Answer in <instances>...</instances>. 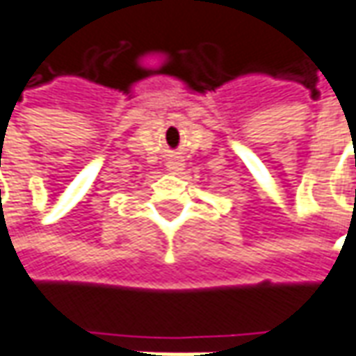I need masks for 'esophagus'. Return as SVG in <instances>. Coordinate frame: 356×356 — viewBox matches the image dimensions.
Segmentation results:
<instances>
[{"mask_svg":"<svg viewBox=\"0 0 356 356\" xmlns=\"http://www.w3.org/2000/svg\"><path fill=\"white\" fill-rule=\"evenodd\" d=\"M167 169H169L171 173H177V171L183 169V161H181V159H169V161H167Z\"/></svg>","mask_w":356,"mask_h":356,"instance_id":"esophagus-1","label":"esophagus"}]
</instances>
